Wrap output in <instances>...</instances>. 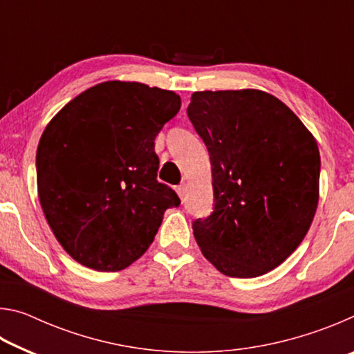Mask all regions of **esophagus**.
Masks as SVG:
<instances>
[{"label":"esophagus","mask_w":354,"mask_h":354,"mask_svg":"<svg viewBox=\"0 0 354 354\" xmlns=\"http://www.w3.org/2000/svg\"><path fill=\"white\" fill-rule=\"evenodd\" d=\"M176 194L179 195V198L184 200L185 198V194H187V184H185V183L179 184L178 187H176Z\"/></svg>","instance_id":"obj_1"}]
</instances>
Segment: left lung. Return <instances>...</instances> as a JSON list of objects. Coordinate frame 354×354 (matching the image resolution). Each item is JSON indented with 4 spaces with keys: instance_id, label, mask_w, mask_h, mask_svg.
<instances>
[{
    "instance_id": "obj_1",
    "label": "left lung",
    "mask_w": 354,
    "mask_h": 354,
    "mask_svg": "<svg viewBox=\"0 0 354 354\" xmlns=\"http://www.w3.org/2000/svg\"><path fill=\"white\" fill-rule=\"evenodd\" d=\"M190 122L211 154L214 212L195 220L203 256L220 273L256 278L281 266L303 242L319 205L315 137L273 95L192 93Z\"/></svg>"
}]
</instances>
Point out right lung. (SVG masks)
Returning a JSON list of instances; mask_svg holds the SVG:
<instances>
[{
    "label": "right lung",
    "instance_id": "add662e5",
    "mask_svg": "<svg viewBox=\"0 0 354 354\" xmlns=\"http://www.w3.org/2000/svg\"><path fill=\"white\" fill-rule=\"evenodd\" d=\"M181 98L142 82L106 81L77 95L46 124L37 147V195L53 234L81 266L129 267L179 206L160 184L154 139Z\"/></svg>",
    "mask_w": 354,
    "mask_h": 354
}]
</instances>
